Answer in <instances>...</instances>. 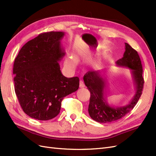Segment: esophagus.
<instances>
[{
	"label": "esophagus",
	"instance_id": "1",
	"mask_svg": "<svg viewBox=\"0 0 156 156\" xmlns=\"http://www.w3.org/2000/svg\"><path fill=\"white\" fill-rule=\"evenodd\" d=\"M84 87H85V85H84V83H83V81H79V87L81 88H84Z\"/></svg>",
	"mask_w": 156,
	"mask_h": 156
}]
</instances>
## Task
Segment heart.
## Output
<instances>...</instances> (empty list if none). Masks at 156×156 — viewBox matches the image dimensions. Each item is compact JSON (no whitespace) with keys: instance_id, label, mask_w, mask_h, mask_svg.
I'll return each instance as SVG.
<instances>
[{"instance_id":"obj_1","label":"heart","mask_w":156,"mask_h":156,"mask_svg":"<svg viewBox=\"0 0 156 156\" xmlns=\"http://www.w3.org/2000/svg\"><path fill=\"white\" fill-rule=\"evenodd\" d=\"M67 63H68V64H69L70 66H73L74 64V60L72 58H69L68 60Z\"/></svg>"}]
</instances>
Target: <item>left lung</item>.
I'll use <instances>...</instances> for the list:
<instances>
[{"mask_svg":"<svg viewBox=\"0 0 156 156\" xmlns=\"http://www.w3.org/2000/svg\"><path fill=\"white\" fill-rule=\"evenodd\" d=\"M116 66L129 69L134 84V96L125 105L115 106L107 101L108 82L103 70H90L83 77L84 83L90 92L88 109L89 115L100 123H107L122 119L133 109L142 94L144 85L143 66L137 52L128 44L125 43L123 57L116 61Z\"/></svg>","mask_w":156,"mask_h":156,"instance_id":"left-lung-1","label":"left lung"}]
</instances>
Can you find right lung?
<instances>
[{
	"instance_id": "obj_1",
	"label": "right lung",
	"mask_w": 156,
	"mask_h": 156,
	"mask_svg": "<svg viewBox=\"0 0 156 156\" xmlns=\"http://www.w3.org/2000/svg\"><path fill=\"white\" fill-rule=\"evenodd\" d=\"M64 32L41 34L23 46L14 61L15 92L25 114L39 120L57 116L63 98L77 90L79 79L64 77L59 62Z\"/></svg>"
}]
</instances>
